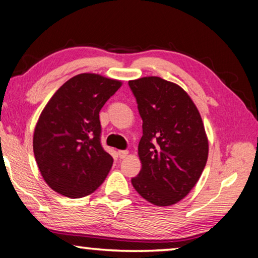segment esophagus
<instances>
[{
    "mask_svg": "<svg viewBox=\"0 0 258 258\" xmlns=\"http://www.w3.org/2000/svg\"><path fill=\"white\" fill-rule=\"evenodd\" d=\"M118 155L120 159H125L128 155V151H119Z\"/></svg>",
    "mask_w": 258,
    "mask_h": 258,
    "instance_id": "34e87169",
    "label": "esophagus"
}]
</instances>
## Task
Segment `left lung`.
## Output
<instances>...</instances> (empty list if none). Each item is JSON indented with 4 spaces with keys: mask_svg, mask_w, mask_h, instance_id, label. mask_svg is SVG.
Wrapping results in <instances>:
<instances>
[{
    "mask_svg": "<svg viewBox=\"0 0 258 258\" xmlns=\"http://www.w3.org/2000/svg\"><path fill=\"white\" fill-rule=\"evenodd\" d=\"M128 85L143 119L141 169L132 184L155 206L175 205L193 189L208 159L201 115L187 92L172 82L152 76Z\"/></svg>",
    "mask_w": 258,
    "mask_h": 258,
    "instance_id": "left-lung-1",
    "label": "left lung"
}]
</instances>
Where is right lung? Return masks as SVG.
Listing matches in <instances>:
<instances>
[{
	"label": "right lung",
	"mask_w": 258,
	"mask_h": 258,
	"mask_svg": "<svg viewBox=\"0 0 258 258\" xmlns=\"http://www.w3.org/2000/svg\"><path fill=\"white\" fill-rule=\"evenodd\" d=\"M120 81L81 74L65 82L45 105L34 132V154L48 186L70 199L93 193L113 159L100 144L99 112Z\"/></svg>",
	"instance_id": "add662e5"
}]
</instances>
